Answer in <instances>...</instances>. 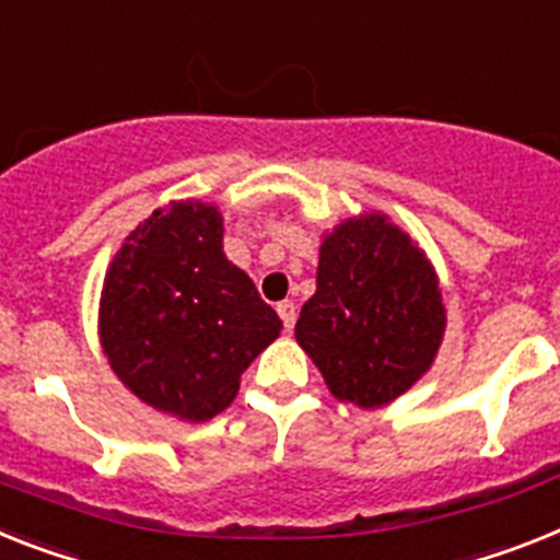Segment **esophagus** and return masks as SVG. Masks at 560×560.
Returning a JSON list of instances; mask_svg holds the SVG:
<instances>
[{
    "mask_svg": "<svg viewBox=\"0 0 560 560\" xmlns=\"http://www.w3.org/2000/svg\"><path fill=\"white\" fill-rule=\"evenodd\" d=\"M276 310H279L281 322H284V330H293V324H295V304H293V302H279V304H276Z\"/></svg>",
    "mask_w": 560,
    "mask_h": 560,
    "instance_id": "esophagus-1",
    "label": "esophagus"
}]
</instances>
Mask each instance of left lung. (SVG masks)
Instances as JSON below:
<instances>
[{
    "label": "left lung",
    "mask_w": 560,
    "mask_h": 560,
    "mask_svg": "<svg viewBox=\"0 0 560 560\" xmlns=\"http://www.w3.org/2000/svg\"><path fill=\"white\" fill-rule=\"evenodd\" d=\"M447 327L439 276L387 215L347 219L318 250L295 341L338 401L384 407L430 370Z\"/></svg>",
    "instance_id": "1"
}]
</instances>
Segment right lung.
Returning a JSON list of instances; mask_svg holds the SVG:
<instances>
[{
    "mask_svg": "<svg viewBox=\"0 0 560 560\" xmlns=\"http://www.w3.org/2000/svg\"><path fill=\"white\" fill-rule=\"evenodd\" d=\"M205 201L153 210L107 267L98 336L113 373L153 410L208 421L281 332V318L222 250Z\"/></svg>",
    "mask_w": 560,
    "mask_h": 560,
    "instance_id": "1",
    "label": "right lung"
}]
</instances>
